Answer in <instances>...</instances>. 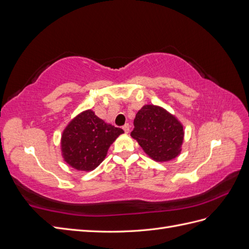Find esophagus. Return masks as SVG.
<instances>
[{"label": "esophagus", "mask_w": 249, "mask_h": 249, "mask_svg": "<svg viewBox=\"0 0 249 249\" xmlns=\"http://www.w3.org/2000/svg\"><path fill=\"white\" fill-rule=\"evenodd\" d=\"M123 129H124V133H125V134H127V133H129V132H130V125L126 124H124V125L123 126Z\"/></svg>", "instance_id": "obj_1"}]
</instances>
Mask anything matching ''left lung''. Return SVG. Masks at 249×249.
Listing matches in <instances>:
<instances>
[{"label":"left lung","mask_w":249,"mask_h":249,"mask_svg":"<svg viewBox=\"0 0 249 249\" xmlns=\"http://www.w3.org/2000/svg\"><path fill=\"white\" fill-rule=\"evenodd\" d=\"M131 136L156 162H168L182 152L184 126L163 107L144 105L134 119Z\"/></svg>","instance_id":"obj_1"}]
</instances>
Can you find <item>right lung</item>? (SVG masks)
Here are the masks:
<instances>
[{"mask_svg": "<svg viewBox=\"0 0 249 249\" xmlns=\"http://www.w3.org/2000/svg\"><path fill=\"white\" fill-rule=\"evenodd\" d=\"M123 129L105 123L91 109L73 117L61 135L63 160L79 171L94 170L105 160L108 149Z\"/></svg>", "mask_w": 249, "mask_h": 249, "instance_id": "1", "label": "right lung"}]
</instances>
